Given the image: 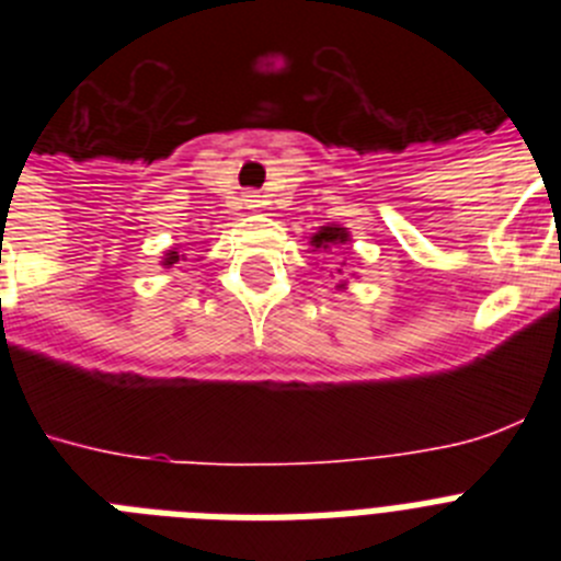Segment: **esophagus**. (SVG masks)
Wrapping results in <instances>:
<instances>
[{"label": "esophagus", "instance_id": "esophagus-1", "mask_svg": "<svg viewBox=\"0 0 561 561\" xmlns=\"http://www.w3.org/2000/svg\"><path fill=\"white\" fill-rule=\"evenodd\" d=\"M244 205L247 210H255V207H261V196H257V193H247Z\"/></svg>", "mask_w": 561, "mask_h": 561}]
</instances>
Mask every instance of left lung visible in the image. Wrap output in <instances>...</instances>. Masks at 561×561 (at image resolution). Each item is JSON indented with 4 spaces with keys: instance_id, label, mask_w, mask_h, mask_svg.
<instances>
[{
    "instance_id": "1",
    "label": "left lung",
    "mask_w": 561,
    "mask_h": 561,
    "mask_svg": "<svg viewBox=\"0 0 561 561\" xmlns=\"http://www.w3.org/2000/svg\"><path fill=\"white\" fill-rule=\"evenodd\" d=\"M348 241H351L348 230H345V227H340V225L320 227V230L311 236V247H314V252L320 250V252H325V255H334L331 250H334V247L348 244ZM342 266H345V264H342ZM336 272H342V270H336Z\"/></svg>"
}]
</instances>
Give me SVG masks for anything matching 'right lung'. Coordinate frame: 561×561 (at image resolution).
Returning a JSON list of instances; mask_svg holds the SVG:
<instances>
[{"instance_id": "add662e5", "label": "right lung", "mask_w": 561, "mask_h": 561, "mask_svg": "<svg viewBox=\"0 0 561 561\" xmlns=\"http://www.w3.org/2000/svg\"><path fill=\"white\" fill-rule=\"evenodd\" d=\"M176 261H180V252L168 250L165 257H162V266H173V264H176Z\"/></svg>"}]
</instances>
